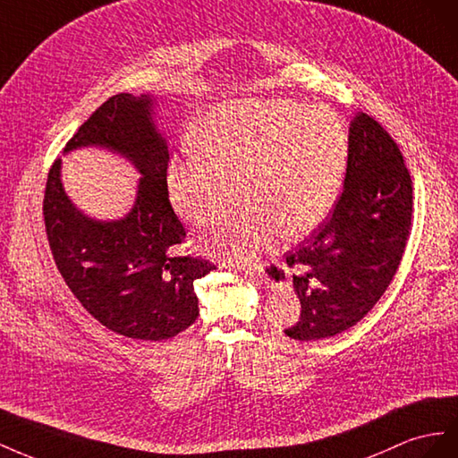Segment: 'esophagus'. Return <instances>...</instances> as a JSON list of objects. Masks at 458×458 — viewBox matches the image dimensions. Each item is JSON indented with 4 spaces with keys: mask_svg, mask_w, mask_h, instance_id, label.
<instances>
[{
    "mask_svg": "<svg viewBox=\"0 0 458 458\" xmlns=\"http://www.w3.org/2000/svg\"><path fill=\"white\" fill-rule=\"evenodd\" d=\"M240 270H243V272H247V274H255V276H259V278H263V280H267L268 282V274H267V265H263V263H255V265H250V267H238Z\"/></svg>",
    "mask_w": 458,
    "mask_h": 458,
    "instance_id": "1",
    "label": "esophagus"
}]
</instances>
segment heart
Returning a JSON list of instances; mask_svg holds the SVG:
<instances>
[{
  "label": "heart",
  "instance_id": "1",
  "mask_svg": "<svg viewBox=\"0 0 458 458\" xmlns=\"http://www.w3.org/2000/svg\"><path fill=\"white\" fill-rule=\"evenodd\" d=\"M193 143L168 165L174 211L188 225L220 220L207 247L215 255L251 260L280 230L297 238L330 215L344 184L349 141L337 114L309 103L236 101L207 113Z\"/></svg>",
  "mask_w": 458,
  "mask_h": 458
}]
</instances>
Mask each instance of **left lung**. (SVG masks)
Returning <instances> with one entry per match:
<instances>
[{
  "label": "left lung",
  "instance_id": "obj_1",
  "mask_svg": "<svg viewBox=\"0 0 458 458\" xmlns=\"http://www.w3.org/2000/svg\"><path fill=\"white\" fill-rule=\"evenodd\" d=\"M411 216L412 180L397 143L372 116L357 113L332 216L285 253L301 301V317L285 335L332 337L367 317L399 268Z\"/></svg>",
  "mask_w": 458,
  "mask_h": 458
}]
</instances>
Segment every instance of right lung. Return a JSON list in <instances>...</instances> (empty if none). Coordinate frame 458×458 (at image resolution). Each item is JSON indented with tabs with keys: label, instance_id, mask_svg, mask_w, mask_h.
I'll return each instance as SVG.
<instances>
[{
	"label": "right lung",
	"instance_id": "right-lung-1",
	"mask_svg": "<svg viewBox=\"0 0 458 458\" xmlns=\"http://www.w3.org/2000/svg\"><path fill=\"white\" fill-rule=\"evenodd\" d=\"M153 107L149 94L113 96L64 146V153L103 148L134 165L141 178L130 213L98 220L78 211L57 159L47 174L44 220L61 276L89 315L114 334L163 342L198 318L193 282L216 267L176 253L186 230L168 199V146Z\"/></svg>",
	"mask_w": 458,
	"mask_h": 458
}]
</instances>
